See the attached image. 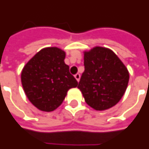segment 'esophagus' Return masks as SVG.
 I'll use <instances>...</instances> for the list:
<instances>
[{"label": "esophagus", "instance_id": "1", "mask_svg": "<svg viewBox=\"0 0 149 149\" xmlns=\"http://www.w3.org/2000/svg\"><path fill=\"white\" fill-rule=\"evenodd\" d=\"M80 77H81V76H80V74L77 73L76 74H74V78H75L76 80H77L78 82H79V80H80Z\"/></svg>", "mask_w": 149, "mask_h": 149}]
</instances>
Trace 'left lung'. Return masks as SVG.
I'll return each instance as SVG.
<instances>
[{"instance_id": "8db88e82", "label": "left lung", "mask_w": 149, "mask_h": 149, "mask_svg": "<svg viewBox=\"0 0 149 149\" xmlns=\"http://www.w3.org/2000/svg\"><path fill=\"white\" fill-rule=\"evenodd\" d=\"M85 70L79 81L86 102L96 110L115 106L126 91L130 74L111 50L96 47L84 53Z\"/></svg>"}]
</instances>
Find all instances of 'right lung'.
Returning <instances> with one entry per match:
<instances>
[{"instance_id": "obj_1", "label": "right lung", "mask_w": 149, "mask_h": 149, "mask_svg": "<svg viewBox=\"0 0 149 149\" xmlns=\"http://www.w3.org/2000/svg\"><path fill=\"white\" fill-rule=\"evenodd\" d=\"M65 52L58 47L43 48L26 64L21 73L25 94L40 110L50 112L60 106L78 82L64 63Z\"/></svg>"}]
</instances>
